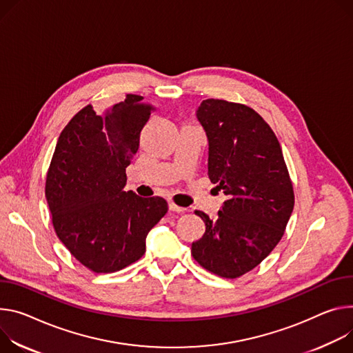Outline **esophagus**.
<instances>
[{
  "label": "esophagus",
  "mask_w": 353,
  "mask_h": 353,
  "mask_svg": "<svg viewBox=\"0 0 353 353\" xmlns=\"http://www.w3.org/2000/svg\"><path fill=\"white\" fill-rule=\"evenodd\" d=\"M169 210H170V211H176V212H183V211H184L183 207L176 205L173 201H169Z\"/></svg>",
  "instance_id": "obj_1"
}]
</instances>
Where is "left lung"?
I'll return each instance as SVG.
<instances>
[{"label":"left lung","instance_id":"obj_1","mask_svg":"<svg viewBox=\"0 0 353 353\" xmlns=\"http://www.w3.org/2000/svg\"><path fill=\"white\" fill-rule=\"evenodd\" d=\"M196 115L208 141L210 180L227 200L215 219L196 211L205 232L191 245V254L207 270L235 279L258 266L281 239L294 207L293 185L281 146L258 112L210 99Z\"/></svg>","mask_w":353,"mask_h":353}]
</instances>
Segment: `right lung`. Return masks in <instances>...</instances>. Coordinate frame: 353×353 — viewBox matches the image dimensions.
<instances>
[{"label": "right lung", "mask_w": 353, "mask_h": 353, "mask_svg": "<svg viewBox=\"0 0 353 353\" xmlns=\"http://www.w3.org/2000/svg\"><path fill=\"white\" fill-rule=\"evenodd\" d=\"M142 95L97 115L91 105L61 131L46 177V201L54 231L74 258L97 273L137 262L146 236L168 212L162 197L125 191L126 168L139 148L150 105Z\"/></svg>", "instance_id": "right-lung-1"}]
</instances>
